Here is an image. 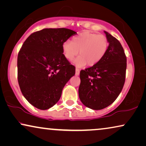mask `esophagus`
Segmentation results:
<instances>
[{
  "mask_svg": "<svg viewBox=\"0 0 146 146\" xmlns=\"http://www.w3.org/2000/svg\"><path fill=\"white\" fill-rule=\"evenodd\" d=\"M79 73H80V71H79V69H75V75H76V76H78V75H79Z\"/></svg>",
  "mask_w": 146,
  "mask_h": 146,
  "instance_id": "obj_1",
  "label": "esophagus"
}]
</instances>
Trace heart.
Returning <instances> with one entry per match:
<instances>
[{
	"mask_svg": "<svg viewBox=\"0 0 146 146\" xmlns=\"http://www.w3.org/2000/svg\"><path fill=\"white\" fill-rule=\"evenodd\" d=\"M109 42L107 38L102 35L84 31L75 36L72 41L67 40L62 45L65 57L71 61L79 54V57L73 61L77 67H83L87 65L90 67L96 65L106 55Z\"/></svg>",
	"mask_w": 146,
	"mask_h": 146,
	"instance_id": "b5f03b06",
	"label": "heart"
}]
</instances>
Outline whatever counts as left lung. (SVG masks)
<instances>
[{"mask_svg": "<svg viewBox=\"0 0 146 146\" xmlns=\"http://www.w3.org/2000/svg\"><path fill=\"white\" fill-rule=\"evenodd\" d=\"M109 46L103 59L96 65L80 72L79 97L82 104L93 110L110 106L123 89L127 59L119 40L104 31Z\"/></svg>", "mask_w": 146, "mask_h": 146, "instance_id": "8db88e82", "label": "left lung"}]
</instances>
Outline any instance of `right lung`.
I'll use <instances>...</instances> for the list:
<instances>
[{
    "mask_svg": "<svg viewBox=\"0 0 146 146\" xmlns=\"http://www.w3.org/2000/svg\"><path fill=\"white\" fill-rule=\"evenodd\" d=\"M75 31L68 29H44L31 34L23 43L18 58V81L25 98L41 110L59 100L75 68L63 54L62 45Z\"/></svg>",
    "mask_w": 146,
    "mask_h": 146,
    "instance_id": "obj_1",
    "label": "right lung"
}]
</instances>
